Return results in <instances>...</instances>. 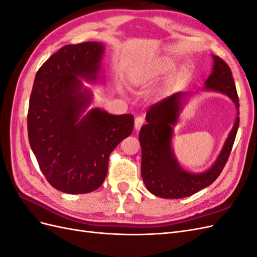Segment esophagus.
I'll list each match as a JSON object with an SVG mask.
<instances>
[{"label": "esophagus", "mask_w": 257, "mask_h": 257, "mask_svg": "<svg viewBox=\"0 0 257 257\" xmlns=\"http://www.w3.org/2000/svg\"><path fill=\"white\" fill-rule=\"evenodd\" d=\"M144 122H145V120H144L143 116H137V118L135 119V122H134V124H135V128H136L137 131H138V130H141V127L143 126Z\"/></svg>", "instance_id": "1"}]
</instances>
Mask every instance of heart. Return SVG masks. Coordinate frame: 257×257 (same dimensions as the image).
Here are the masks:
<instances>
[{"label":"heart","instance_id":"heart-1","mask_svg":"<svg viewBox=\"0 0 257 257\" xmlns=\"http://www.w3.org/2000/svg\"><path fill=\"white\" fill-rule=\"evenodd\" d=\"M176 61L169 57H161L146 64L133 68L130 73L128 81L133 87H147L160 80L176 68ZM173 72V71H172ZM185 76L183 68H179L170 74L155 92L158 98H166L179 89ZM123 92L122 89H120Z\"/></svg>","mask_w":257,"mask_h":257}]
</instances>
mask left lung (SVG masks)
<instances>
[{"label":"left lung","mask_w":257,"mask_h":257,"mask_svg":"<svg viewBox=\"0 0 257 257\" xmlns=\"http://www.w3.org/2000/svg\"><path fill=\"white\" fill-rule=\"evenodd\" d=\"M212 72L201 90L222 93L232 100L237 109L234 125L211 167L203 173H190L178 162L172 142L174 126L193 93L178 92L153 105L146 114L147 124L139 132V142L143 180L148 191L155 196L172 199L191 196L211 184L228 160L239 126V98L229 66L219 57L212 56Z\"/></svg>","instance_id":"left-lung-1"}]
</instances>
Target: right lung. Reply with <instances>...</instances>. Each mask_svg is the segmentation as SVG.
I'll return each instance as SVG.
<instances>
[{"label": "right lung", "instance_id": "right-lung-1", "mask_svg": "<svg viewBox=\"0 0 257 257\" xmlns=\"http://www.w3.org/2000/svg\"><path fill=\"white\" fill-rule=\"evenodd\" d=\"M104 44L66 45L38 69L28 112L31 149L48 182L61 192L84 194L104 182L109 155L134 128V116L88 110Z\"/></svg>", "mask_w": 257, "mask_h": 257}]
</instances>
